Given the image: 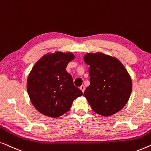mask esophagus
I'll list each match as a JSON object with an SVG mask.
<instances>
[{
	"instance_id": "esophagus-1",
	"label": "esophagus",
	"mask_w": 151,
	"mask_h": 151,
	"mask_svg": "<svg viewBox=\"0 0 151 151\" xmlns=\"http://www.w3.org/2000/svg\"><path fill=\"white\" fill-rule=\"evenodd\" d=\"M80 90H81L83 92H84V91H85V86H81V87H80Z\"/></svg>"
}]
</instances>
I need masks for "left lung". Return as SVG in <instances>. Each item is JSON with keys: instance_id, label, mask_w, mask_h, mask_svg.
<instances>
[{"instance_id": "obj_1", "label": "left lung", "mask_w": 151, "mask_h": 151, "mask_svg": "<svg viewBox=\"0 0 151 151\" xmlns=\"http://www.w3.org/2000/svg\"><path fill=\"white\" fill-rule=\"evenodd\" d=\"M83 60L90 65V86L83 95L92 109L108 116L121 110L132 91V80L123 64L116 58L96 52L87 53Z\"/></svg>"}]
</instances>
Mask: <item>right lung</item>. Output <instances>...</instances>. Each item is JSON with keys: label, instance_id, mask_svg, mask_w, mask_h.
Masks as SVG:
<instances>
[{"label": "right lung", "instance_id": "1", "mask_svg": "<svg viewBox=\"0 0 151 151\" xmlns=\"http://www.w3.org/2000/svg\"><path fill=\"white\" fill-rule=\"evenodd\" d=\"M74 59L72 52H56L43 56L32 68L27 81L28 95L36 109L44 115L59 117L83 94L65 70Z\"/></svg>", "mask_w": 151, "mask_h": 151}]
</instances>
